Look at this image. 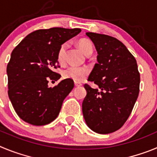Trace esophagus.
Here are the masks:
<instances>
[{
    "label": "esophagus",
    "mask_w": 157,
    "mask_h": 157,
    "mask_svg": "<svg viewBox=\"0 0 157 157\" xmlns=\"http://www.w3.org/2000/svg\"><path fill=\"white\" fill-rule=\"evenodd\" d=\"M82 86V84L80 82H75V87H79V86Z\"/></svg>",
    "instance_id": "34e87169"
}]
</instances>
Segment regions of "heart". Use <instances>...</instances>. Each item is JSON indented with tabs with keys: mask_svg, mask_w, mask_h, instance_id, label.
<instances>
[{
	"mask_svg": "<svg viewBox=\"0 0 157 157\" xmlns=\"http://www.w3.org/2000/svg\"><path fill=\"white\" fill-rule=\"evenodd\" d=\"M77 44L83 53L86 56H90L93 52V44L86 38H81L78 40ZM67 48V44L63 43L59 47L57 52V61L59 64H63L65 62V55ZM89 75V69L86 67H69L63 71V77L66 79H71L76 82H82Z\"/></svg>",
	"mask_w": 157,
	"mask_h": 157,
	"instance_id": "obj_1",
	"label": "heart"
}]
</instances>
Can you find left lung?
Masks as SVG:
<instances>
[{
	"label": "left lung",
	"mask_w": 157,
	"mask_h": 157,
	"mask_svg": "<svg viewBox=\"0 0 157 157\" xmlns=\"http://www.w3.org/2000/svg\"><path fill=\"white\" fill-rule=\"evenodd\" d=\"M98 51L82 102V113L88 127L98 134H110L123 127L130 116L139 94L140 74L137 62L127 47L116 37L86 33Z\"/></svg>",
	"instance_id": "obj_1"
}]
</instances>
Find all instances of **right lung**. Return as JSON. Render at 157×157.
<instances>
[{"instance_id": "add662e5", "label": "right lung", "mask_w": 157, "mask_h": 157, "mask_svg": "<svg viewBox=\"0 0 157 157\" xmlns=\"http://www.w3.org/2000/svg\"><path fill=\"white\" fill-rule=\"evenodd\" d=\"M81 29L52 27L29 34L11 54L7 66L8 97L23 121L34 126L46 125L59 115L63 100L74 88V82L63 79L53 88L48 80L57 81L60 75L57 52L62 44Z\"/></svg>"}]
</instances>
